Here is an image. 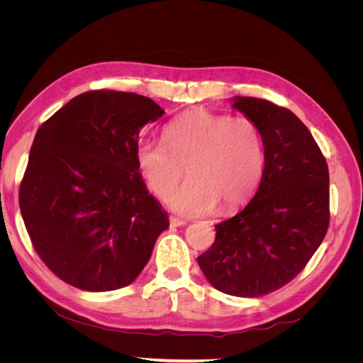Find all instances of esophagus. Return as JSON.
<instances>
[{
  "label": "esophagus",
  "instance_id": "34e87169",
  "mask_svg": "<svg viewBox=\"0 0 363 363\" xmlns=\"http://www.w3.org/2000/svg\"><path fill=\"white\" fill-rule=\"evenodd\" d=\"M169 225L171 227H182L186 225V223L180 218H175V216H169Z\"/></svg>",
  "mask_w": 363,
  "mask_h": 363
}]
</instances>
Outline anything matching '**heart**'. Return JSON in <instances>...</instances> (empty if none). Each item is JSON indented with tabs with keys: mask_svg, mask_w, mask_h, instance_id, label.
<instances>
[{
	"mask_svg": "<svg viewBox=\"0 0 363 363\" xmlns=\"http://www.w3.org/2000/svg\"><path fill=\"white\" fill-rule=\"evenodd\" d=\"M163 142L140 140L136 160L150 191L164 200L184 168L191 177L169 204L186 216L233 212L256 192L265 167V148L256 121L248 116L192 108L172 119Z\"/></svg>",
	"mask_w": 363,
	"mask_h": 363,
	"instance_id": "1",
	"label": "heart"
}]
</instances>
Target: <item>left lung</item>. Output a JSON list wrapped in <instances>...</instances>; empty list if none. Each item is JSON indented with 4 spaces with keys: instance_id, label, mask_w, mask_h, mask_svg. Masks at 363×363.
<instances>
[{
    "instance_id": "8db88e82",
    "label": "left lung",
    "mask_w": 363,
    "mask_h": 363,
    "mask_svg": "<svg viewBox=\"0 0 363 363\" xmlns=\"http://www.w3.org/2000/svg\"><path fill=\"white\" fill-rule=\"evenodd\" d=\"M233 107L256 121L265 148L259 189L233 218L215 225L199 265L213 288L260 296L298 276L327 233L328 168L311 131L291 111L252 96Z\"/></svg>"
}]
</instances>
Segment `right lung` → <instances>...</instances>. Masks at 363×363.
Masks as SVG:
<instances>
[{
  "mask_svg": "<svg viewBox=\"0 0 363 363\" xmlns=\"http://www.w3.org/2000/svg\"><path fill=\"white\" fill-rule=\"evenodd\" d=\"M163 113L148 96L89 91L39 127L19 188L21 215L42 262L71 286H127L169 227L136 160L140 128Z\"/></svg>",
  "mask_w": 363,
  "mask_h": 363,
  "instance_id": "add662e5",
  "label": "right lung"
}]
</instances>
